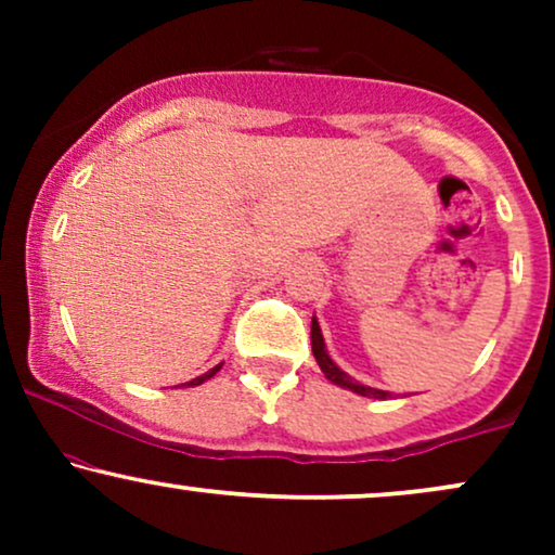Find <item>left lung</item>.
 <instances>
[{"label":"left lung","mask_w":555,"mask_h":555,"mask_svg":"<svg viewBox=\"0 0 555 555\" xmlns=\"http://www.w3.org/2000/svg\"><path fill=\"white\" fill-rule=\"evenodd\" d=\"M310 344H313V354L318 360V365H321L323 375H326L328 380H334L336 386H344L349 388V391L360 393V397H371V399H388V391H378V388H371V386H362L358 384L354 378H349L347 373L339 371L336 367V362L328 358L326 354V344H323V336H321V328H318V321L313 318V323H310Z\"/></svg>","instance_id":"left-lung-1"}]
</instances>
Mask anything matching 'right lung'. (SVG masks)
Here are the masks:
<instances>
[{
    "label": "right lung",
    "instance_id": "right-lung-1",
    "mask_svg": "<svg viewBox=\"0 0 555 555\" xmlns=\"http://www.w3.org/2000/svg\"><path fill=\"white\" fill-rule=\"evenodd\" d=\"M219 371H221V365H216V367H211V371H208V373L197 375V378H193V380H190V384H188V386H201V384H203V380L214 378V375H216V373H219Z\"/></svg>",
    "mask_w": 555,
    "mask_h": 555
}]
</instances>
